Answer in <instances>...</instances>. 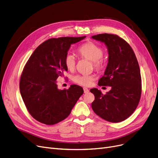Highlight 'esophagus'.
I'll return each mask as SVG.
<instances>
[{
  "mask_svg": "<svg viewBox=\"0 0 158 158\" xmlns=\"http://www.w3.org/2000/svg\"><path fill=\"white\" fill-rule=\"evenodd\" d=\"M83 90H84V92L85 93V94H86V93H88L89 92V90L87 88H85H85H83Z\"/></svg>",
  "mask_w": 158,
  "mask_h": 158,
  "instance_id": "obj_1",
  "label": "esophagus"
}]
</instances>
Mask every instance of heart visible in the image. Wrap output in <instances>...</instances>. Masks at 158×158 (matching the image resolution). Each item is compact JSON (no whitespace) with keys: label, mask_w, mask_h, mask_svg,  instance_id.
<instances>
[{"label":"heart","mask_w":158,"mask_h":158,"mask_svg":"<svg viewBox=\"0 0 158 158\" xmlns=\"http://www.w3.org/2000/svg\"><path fill=\"white\" fill-rule=\"evenodd\" d=\"M79 56L86 58L92 62L93 65L97 69H101L104 66V62L102 59L103 55V49L99 45L92 42H87L79 47L77 50ZM64 63L66 68L72 70L75 66V58L72 53H68L65 58ZM95 79L94 75H76L73 77V80L75 83L85 86H90L93 81Z\"/></svg>","instance_id":"b5f03b06"}]
</instances>
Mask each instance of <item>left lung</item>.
Returning <instances> with one entry per match:
<instances>
[{
	"mask_svg": "<svg viewBox=\"0 0 158 158\" xmlns=\"http://www.w3.org/2000/svg\"><path fill=\"white\" fill-rule=\"evenodd\" d=\"M92 38L104 43L108 50V63L99 86H109L106 94L98 89H90L95 96L92 103L94 113L107 121L126 120L137 108L141 94V72L135 53L125 40L110 34H100Z\"/></svg>",
	"mask_w": 158,
	"mask_h": 158,
	"instance_id": "obj_1",
	"label": "left lung"
}]
</instances>
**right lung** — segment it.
Listing matches in <instances>:
<instances>
[{"label":"right lung","mask_w":158,"mask_h":158,"mask_svg":"<svg viewBox=\"0 0 158 158\" xmlns=\"http://www.w3.org/2000/svg\"><path fill=\"white\" fill-rule=\"evenodd\" d=\"M83 37L51 38L34 50L23 69L19 83L23 100L32 117L47 125L66 118L83 94L81 86L58 89L56 79L68 71L64 58L72 44Z\"/></svg>","instance_id":"obj_1"}]
</instances>
